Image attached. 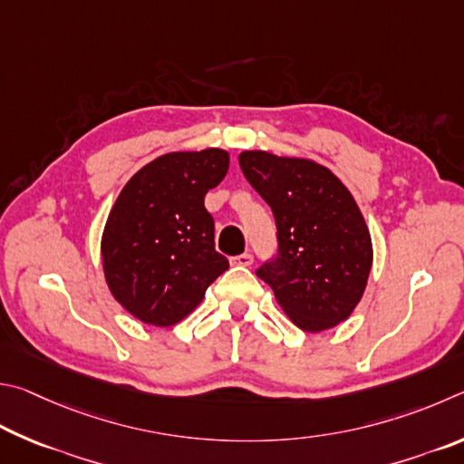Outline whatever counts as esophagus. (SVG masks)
<instances>
[{
    "mask_svg": "<svg viewBox=\"0 0 464 464\" xmlns=\"http://www.w3.org/2000/svg\"><path fill=\"white\" fill-rule=\"evenodd\" d=\"M230 263H232V265H237V266H250V265H253V255L245 253V255L232 256V258H230Z\"/></svg>",
    "mask_w": 464,
    "mask_h": 464,
    "instance_id": "34e87169",
    "label": "esophagus"
}]
</instances>
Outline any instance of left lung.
I'll list each match as a JSON object with an SVG mask.
<instances>
[{"mask_svg":"<svg viewBox=\"0 0 464 464\" xmlns=\"http://www.w3.org/2000/svg\"><path fill=\"white\" fill-rule=\"evenodd\" d=\"M238 160L277 222L279 256L256 275L281 310L312 334L351 318L372 266L371 234L353 193L312 159L245 150Z\"/></svg>","mask_w":464,"mask_h":464,"instance_id":"1","label":"left lung"}]
</instances>
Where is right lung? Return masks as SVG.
Wrapping results in <instances>:
<instances>
[{"label": "right lung", "mask_w": 464, "mask_h": 464, "mask_svg": "<svg viewBox=\"0 0 464 464\" xmlns=\"http://www.w3.org/2000/svg\"><path fill=\"white\" fill-rule=\"evenodd\" d=\"M227 167L230 154L222 149L167 152L120 191L102 234L103 277L136 320L175 326L227 269L214 246V218L203 206Z\"/></svg>", "instance_id": "1"}]
</instances>
